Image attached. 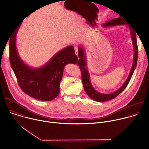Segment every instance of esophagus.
<instances>
[{"label":"esophagus","mask_w":149,"mask_h":149,"mask_svg":"<svg viewBox=\"0 0 149 149\" xmlns=\"http://www.w3.org/2000/svg\"><path fill=\"white\" fill-rule=\"evenodd\" d=\"M74 50L76 55H78V48L77 47H74Z\"/></svg>","instance_id":"obj_1"}]
</instances>
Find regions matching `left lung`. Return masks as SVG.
Returning a JSON list of instances; mask_svg holds the SVG:
<instances>
[{"instance_id":"left-lung-1","label":"left lung","mask_w":149,"mask_h":149,"mask_svg":"<svg viewBox=\"0 0 149 149\" xmlns=\"http://www.w3.org/2000/svg\"><path fill=\"white\" fill-rule=\"evenodd\" d=\"M127 22L122 16H120L117 18L113 19L107 21V22L104 24H102V26L104 28H108L113 26L117 25H126ZM130 31V36L132 39L133 42V48L134 51V56H133V62L132 63V67L128 76V78H127L126 81L124 82V84L121 86V87L116 90V91L110 93V94H103L97 91L93 87L92 84L90 80V76L87 69V57L86 55L85 54V51L82 47L79 46L78 47V56L79 59L78 61V65L79 66V68L81 71L82 75L81 78L83 84V86L85 91L87 94L93 100L97 102H104L109 100H111L114 98H116L117 95H118L127 86L130 79L133 75V74L134 71V70L136 67L137 63V56H138V47L137 44V39H136V33L133 28L129 26Z\"/></svg>"}]
</instances>
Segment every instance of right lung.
Instances as JSON below:
<instances>
[{
  "label": "right lung",
  "instance_id": "obj_1",
  "mask_svg": "<svg viewBox=\"0 0 149 149\" xmlns=\"http://www.w3.org/2000/svg\"><path fill=\"white\" fill-rule=\"evenodd\" d=\"M21 24L9 39L10 65L20 88L25 93L39 100L51 101L59 93V84L65 66L68 63L75 64L78 57L73 46H68L58 52L41 67L28 65L20 58L16 48V34Z\"/></svg>",
  "mask_w": 149,
  "mask_h": 149
}]
</instances>
